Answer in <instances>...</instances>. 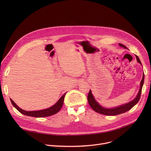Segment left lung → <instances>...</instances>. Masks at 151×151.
<instances>
[{
  "mask_svg": "<svg viewBox=\"0 0 151 151\" xmlns=\"http://www.w3.org/2000/svg\"><path fill=\"white\" fill-rule=\"evenodd\" d=\"M119 45L120 47H124V48H127L125 45L121 44H119ZM136 58L137 61L142 64L141 61L140 60V59L139 58L138 56L136 55ZM144 78H145V75L144 73L143 74V78L142 79L140 82V90L139 91L138 94L137 95L136 97L132 101L129 102L127 104H125L124 105H121L120 106H118L117 107H115V108H112V109H106L104 108V107H101V106H100V104L96 101V100L94 99L91 90H90L87 99H88V103L90 104V106H91V108L96 112L99 113L100 114H103L104 115H109V116H115V115H119L123 113H125L126 112H127L128 111L130 110L132 107L136 104L138 101L140 100V96H141V93H142V87L144 83Z\"/></svg>",
  "mask_w": 151,
  "mask_h": 151,
  "instance_id": "left-lung-1",
  "label": "left lung"
}]
</instances>
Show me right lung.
<instances>
[{"instance_id": "add662e5", "label": "right lung", "mask_w": 151, "mask_h": 151, "mask_svg": "<svg viewBox=\"0 0 151 151\" xmlns=\"http://www.w3.org/2000/svg\"><path fill=\"white\" fill-rule=\"evenodd\" d=\"M66 93L63 95L58 100V101L52 107H50V108L44 109V110H41V111H26L23 109H20L19 107L14 102V101L11 99V101L12 104V105L15 107V108L22 114H24L27 116H33V117H46V116H51L52 115H54L57 114L62 107L63 104L64 102V97H65Z\"/></svg>"}]
</instances>
